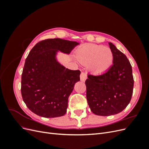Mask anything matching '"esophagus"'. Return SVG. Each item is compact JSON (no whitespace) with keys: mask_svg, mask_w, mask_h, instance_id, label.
I'll return each instance as SVG.
<instances>
[{"mask_svg":"<svg viewBox=\"0 0 149 149\" xmlns=\"http://www.w3.org/2000/svg\"><path fill=\"white\" fill-rule=\"evenodd\" d=\"M87 79V75L85 73H84V72H82L80 74V79L81 81L84 82L86 81V79Z\"/></svg>","mask_w":149,"mask_h":149,"instance_id":"esophagus-1","label":"esophagus"}]
</instances>
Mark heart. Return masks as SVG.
<instances>
[{
  "instance_id": "b5f03b06",
  "label": "heart",
  "mask_w": 149,
  "mask_h": 149,
  "mask_svg": "<svg viewBox=\"0 0 149 149\" xmlns=\"http://www.w3.org/2000/svg\"><path fill=\"white\" fill-rule=\"evenodd\" d=\"M77 60L95 76H100L110 70L113 65L114 55L110 48L89 43L78 48L75 52Z\"/></svg>"
}]
</instances>
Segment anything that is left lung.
Wrapping results in <instances>:
<instances>
[{"label":"left lung","mask_w":149,"mask_h":149,"mask_svg":"<svg viewBox=\"0 0 149 149\" xmlns=\"http://www.w3.org/2000/svg\"><path fill=\"white\" fill-rule=\"evenodd\" d=\"M114 55L113 65L105 74L88 75L86 98L91 111L102 116L114 115L129 104L133 93L132 66L123 53L109 43Z\"/></svg>","instance_id":"obj_1"}]
</instances>
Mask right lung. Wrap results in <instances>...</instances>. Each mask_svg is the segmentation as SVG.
Here are the masks:
<instances>
[{"label": "right lung", "instance_id": "right-lung-1", "mask_svg": "<svg viewBox=\"0 0 149 149\" xmlns=\"http://www.w3.org/2000/svg\"><path fill=\"white\" fill-rule=\"evenodd\" d=\"M79 43L61 38L47 39L31 49L22 71L21 93L26 106L43 118L64 116L68 97L76 82L79 70H71L57 61L58 51L66 54Z\"/></svg>", "mask_w": 149, "mask_h": 149}]
</instances>
